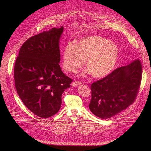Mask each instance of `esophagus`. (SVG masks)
<instances>
[{
	"instance_id": "esophagus-1",
	"label": "esophagus",
	"mask_w": 151,
	"mask_h": 151,
	"mask_svg": "<svg viewBox=\"0 0 151 151\" xmlns=\"http://www.w3.org/2000/svg\"><path fill=\"white\" fill-rule=\"evenodd\" d=\"M82 82L75 81H73V82H72V87H77V86L80 85H82Z\"/></svg>"
}]
</instances>
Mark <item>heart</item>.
<instances>
[{"label":"heart","mask_w":151,"mask_h":151,"mask_svg":"<svg viewBox=\"0 0 151 151\" xmlns=\"http://www.w3.org/2000/svg\"><path fill=\"white\" fill-rule=\"evenodd\" d=\"M119 57L116 45L102 36L90 35L69 42L63 53V67L67 72L75 73L83 67L85 59L87 73L102 78L114 69Z\"/></svg>","instance_id":"obj_1"}]
</instances>
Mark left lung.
I'll return each mask as SVG.
<instances>
[{
    "label": "left lung",
    "mask_w": 151,
    "mask_h": 151,
    "mask_svg": "<svg viewBox=\"0 0 151 151\" xmlns=\"http://www.w3.org/2000/svg\"><path fill=\"white\" fill-rule=\"evenodd\" d=\"M142 66L136 59L127 66L116 69L91 85V112L106 119L120 113L133 104L140 86Z\"/></svg>",
    "instance_id": "obj_1"
}]
</instances>
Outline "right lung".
Masks as SVG:
<instances>
[{"label": "right lung", "mask_w": 151, "mask_h": 151, "mask_svg": "<svg viewBox=\"0 0 151 151\" xmlns=\"http://www.w3.org/2000/svg\"><path fill=\"white\" fill-rule=\"evenodd\" d=\"M63 27L28 39L21 47L14 66L16 90L35 115L49 118L61 105V96L73 81L61 71L59 40Z\"/></svg>", "instance_id": "add662e5"}]
</instances>
